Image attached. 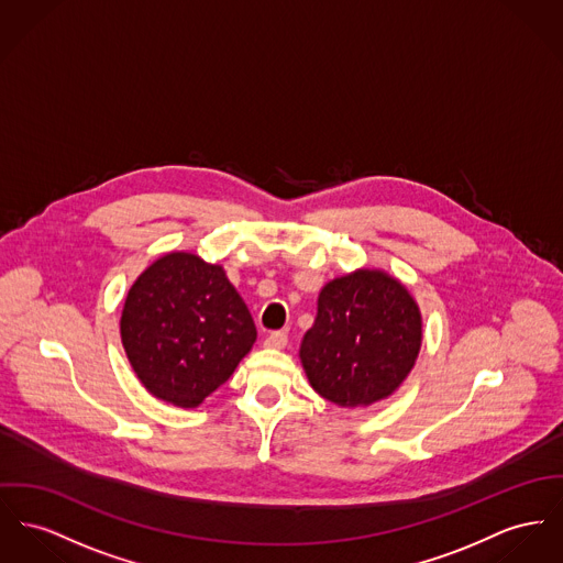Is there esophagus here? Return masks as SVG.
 Returning <instances> with one entry per match:
<instances>
[{
  "label": "esophagus",
  "instance_id": "esophagus-1",
  "mask_svg": "<svg viewBox=\"0 0 563 563\" xmlns=\"http://www.w3.org/2000/svg\"><path fill=\"white\" fill-rule=\"evenodd\" d=\"M288 345V335L286 333H271L268 338L264 339V347H271V350H284Z\"/></svg>",
  "mask_w": 563,
  "mask_h": 563
}]
</instances>
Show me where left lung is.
Wrapping results in <instances>:
<instances>
[{"label":"left lung","instance_id":"left-lung-1","mask_svg":"<svg viewBox=\"0 0 563 563\" xmlns=\"http://www.w3.org/2000/svg\"><path fill=\"white\" fill-rule=\"evenodd\" d=\"M422 345L410 290L382 268H356L324 284L299 358L311 388L339 408H367L399 390Z\"/></svg>","mask_w":563,"mask_h":563}]
</instances>
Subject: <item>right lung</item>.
Returning <instances> with one entry per match:
<instances>
[{
  "mask_svg": "<svg viewBox=\"0 0 563 563\" xmlns=\"http://www.w3.org/2000/svg\"><path fill=\"white\" fill-rule=\"evenodd\" d=\"M119 331L141 384L184 410L218 390L258 335L224 266L191 252H168L134 279Z\"/></svg>",
  "mask_w": 563,
  "mask_h": 563,
  "instance_id": "right-lung-1",
  "label": "right lung"
}]
</instances>
